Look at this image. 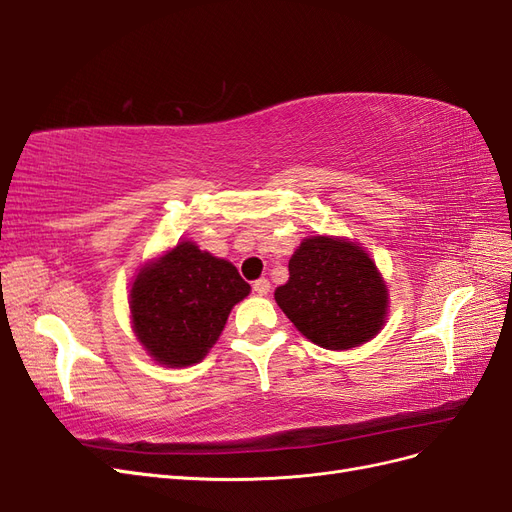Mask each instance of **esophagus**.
<instances>
[{
    "label": "esophagus",
    "mask_w": 512,
    "mask_h": 512,
    "mask_svg": "<svg viewBox=\"0 0 512 512\" xmlns=\"http://www.w3.org/2000/svg\"><path fill=\"white\" fill-rule=\"evenodd\" d=\"M252 286H254V292L260 294V297H265V294H269V290H271V284L267 277H260V280H256Z\"/></svg>",
    "instance_id": "1"
}]
</instances>
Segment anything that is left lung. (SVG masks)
<instances>
[{"label":"left lung","instance_id":"left-lung-1","mask_svg":"<svg viewBox=\"0 0 512 512\" xmlns=\"http://www.w3.org/2000/svg\"><path fill=\"white\" fill-rule=\"evenodd\" d=\"M288 271V282L275 288V301L309 342L327 350H350L382 331L389 288L356 241L307 237L294 250Z\"/></svg>","mask_w":512,"mask_h":512}]
</instances>
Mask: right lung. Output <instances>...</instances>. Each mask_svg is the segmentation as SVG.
Instances as JSON below:
<instances>
[{"label":"right lung","mask_w":512,"mask_h":512,"mask_svg":"<svg viewBox=\"0 0 512 512\" xmlns=\"http://www.w3.org/2000/svg\"><path fill=\"white\" fill-rule=\"evenodd\" d=\"M232 262L179 241L138 269L130 320L138 344L166 367L200 363L218 342L230 309L250 294Z\"/></svg>","instance_id":"right-lung-1"}]
</instances>
